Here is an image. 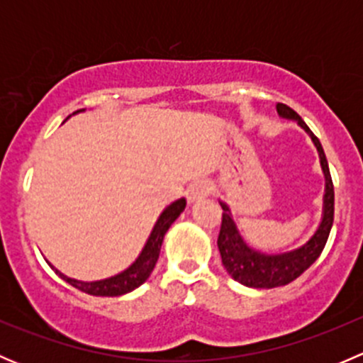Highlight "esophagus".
I'll return each instance as SVG.
<instances>
[{"instance_id": "1", "label": "esophagus", "mask_w": 363, "mask_h": 363, "mask_svg": "<svg viewBox=\"0 0 363 363\" xmlns=\"http://www.w3.org/2000/svg\"><path fill=\"white\" fill-rule=\"evenodd\" d=\"M211 189H212L211 184H208L207 181L199 179V181H195L189 184L186 196H188L189 202H195V200H200V199H203V196H207L208 193H211Z\"/></svg>"}]
</instances>
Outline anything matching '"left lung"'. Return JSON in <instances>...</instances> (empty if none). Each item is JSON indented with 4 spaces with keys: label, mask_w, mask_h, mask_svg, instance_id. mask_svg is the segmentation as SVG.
<instances>
[{
    "label": "left lung",
    "mask_w": 363,
    "mask_h": 363,
    "mask_svg": "<svg viewBox=\"0 0 363 363\" xmlns=\"http://www.w3.org/2000/svg\"><path fill=\"white\" fill-rule=\"evenodd\" d=\"M277 112H279L281 117L296 121L311 135L318 152H320L321 168H323L325 181L327 182H325L323 219H321L320 228L311 237L309 242H306L298 250L283 252V255H263V252L251 250L237 232L230 208L225 203H221L223 218L218 235V247L219 252H221V259L226 272L244 286L265 288V290L267 288L290 284L296 277L302 276L320 258L321 251H323L325 244L328 240V235H330L332 225H334V182H332L330 170H328V163L320 140L294 108L284 104H277Z\"/></svg>",
    "instance_id": "8db88e82"
}]
</instances>
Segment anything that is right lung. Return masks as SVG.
<instances>
[{"mask_svg": "<svg viewBox=\"0 0 363 363\" xmlns=\"http://www.w3.org/2000/svg\"><path fill=\"white\" fill-rule=\"evenodd\" d=\"M80 112V111H77ZM73 112V113H77ZM186 207V199H179L177 202L168 205L161 216L156 221L155 228H152L151 235H149L147 244L142 250L140 256L128 267L126 270H123L117 276L108 277V279L104 281H93V283H84V281L72 279V277H67L65 274H61L60 270H56V274H60L61 279L67 281L68 284H72L77 290L84 291L87 295L94 296H119L128 294V291H133L135 288H138L140 284H144L147 281V277L151 276V272L155 270L156 262L160 258V250L161 242H163V237L167 233V230L170 228L172 223L181 216V212L184 211Z\"/></svg>", "mask_w": 363, "mask_h": 363, "instance_id": "obj_1", "label": "right lung"}]
</instances>
